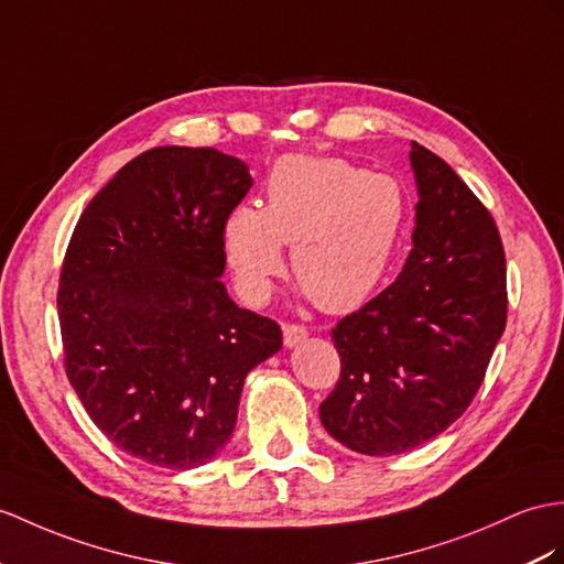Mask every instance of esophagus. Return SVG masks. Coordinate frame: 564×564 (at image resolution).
Returning a JSON list of instances; mask_svg holds the SVG:
<instances>
[{"mask_svg": "<svg viewBox=\"0 0 564 564\" xmlns=\"http://www.w3.org/2000/svg\"><path fill=\"white\" fill-rule=\"evenodd\" d=\"M282 335H284V347H296L301 345L308 337V329L304 325H296V323H284L282 325Z\"/></svg>", "mask_w": 564, "mask_h": 564, "instance_id": "34e87169", "label": "esophagus"}]
</instances>
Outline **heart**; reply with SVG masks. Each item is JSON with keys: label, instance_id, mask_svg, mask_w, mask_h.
Here are the masks:
<instances>
[{"label": "heart", "instance_id": "heart-1", "mask_svg": "<svg viewBox=\"0 0 564 564\" xmlns=\"http://www.w3.org/2000/svg\"><path fill=\"white\" fill-rule=\"evenodd\" d=\"M406 200L388 174L337 158L290 155L268 178L265 208L239 205L225 251L241 292L265 301L284 272L282 243L304 292L325 311H351L373 294L402 237Z\"/></svg>", "mask_w": 564, "mask_h": 564}]
</instances>
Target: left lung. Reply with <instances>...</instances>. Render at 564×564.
Wrapping results in <instances>:
<instances>
[{"instance_id":"obj_1","label":"left lung","mask_w":564,"mask_h":564,"mask_svg":"<svg viewBox=\"0 0 564 564\" xmlns=\"http://www.w3.org/2000/svg\"><path fill=\"white\" fill-rule=\"evenodd\" d=\"M416 227L388 290L333 329L339 380L321 423L345 447L402 455L471 404L507 323L505 251L486 205L449 164L411 143Z\"/></svg>"}]
</instances>
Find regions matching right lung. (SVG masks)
<instances>
[{"label": "right lung", "instance_id": "add662e5", "mask_svg": "<svg viewBox=\"0 0 564 564\" xmlns=\"http://www.w3.org/2000/svg\"><path fill=\"white\" fill-rule=\"evenodd\" d=\"M253 186L215 148L145 150L98 191L68 241L59 327L68 382L127 455L208 464L235 433L243 380L280 325L223 284L225 223Z\"/></svg>", "mask_w": 564, "mask_h": 564}]
</instances>
